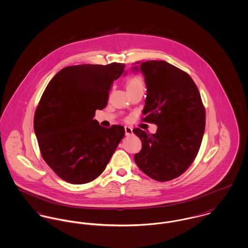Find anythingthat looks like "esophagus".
Instances as JSON below:
<instances>
[{
	"mask_svg": "<svg viewBox=\"0 0 248 248\" xmlns=\"http://www.w3.org/2000/svg\"><path fill=\"white\" fill-rule=\"evenodd\" d=\"M124 131H125V136H130L133 133V129L129 126H125L124 127Z\"/></svg>",
	"mask_w": 248,
	"mask_h": 248,
	"instance_id": "34e87169",
	"label": "esophagus"
}]
</instances>
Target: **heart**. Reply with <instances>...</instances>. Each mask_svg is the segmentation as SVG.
Instances as JSON below:
<instances>
[{
	"label": "heart",
	"mask_w": 248,
	"mask_h": 248,
	"mask_svg": "<svg viewBox=\"0 0 248 248\" xmlns=\"http://www.w3.org/2000/svg\"><path fill=\"white\" fill-rule=\"evenodd\" d=\"M126 89L127 91L135 89H143V82L140 77H130L126 81Z\"/></svg>",
	"instance_id": "heart-1"
}]
</instances>
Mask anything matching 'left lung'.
I'll return each mask as SVG.
<instances>
[{
    "instance_id": "1",
    "label": "left lung",
    "mask_w": 248,
    "mask_h": 248,
    "mask_svg": "<svg viewBox=\"0 0 248 248\" xmlns=\"http://www.w3.org/2000/svg\"><path fill=\"white\" fill-rule=\"evenodd\" d=\"M132 71L142 73L147 88L142 121L157 126L155 134L134 129L141 140L134 159L149 177L169 181L186 171L197 155L205 132V108L191 77L170 63L149 60Z\"/></svg>"
}]
</instances>
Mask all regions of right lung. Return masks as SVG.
Returning a JSON list of instances; mask_svg holds the SVG:
<instances>
[{
    "instance_id": "add662e5",
    "label": "right lung",
    "mask_w": 248,
    "mask_h": 248,
    "mask_svg": "<svg viewBox=\"0 0 248 248\" xmlns=\"http://www.w3.org/2000/svg\"><path fill=\"white\" fill-rule=\"evenodd\" d=\"M124 64H83L59 71L47 85L34 118L41 155L63 180L85 184L106 169L124 136L122 125L106 128L93 120L108 104Z\"/></svg>"
}]
</instances>
